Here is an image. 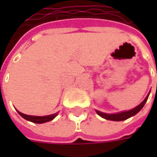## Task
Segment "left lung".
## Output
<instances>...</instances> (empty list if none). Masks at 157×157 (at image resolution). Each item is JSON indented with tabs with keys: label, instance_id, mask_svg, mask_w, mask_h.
Instances as JSON below:
<instances>
[{
	"label": "left lung",
	"instance_id": "left-lung-1",
	"mask_svg": "<svg viewBox=\"0 0 157 157\" xmlns=\"http://www.w3.org/2000/svg\"><path fill=\"white\" fill-rule=\"evenodd\" d=\"M149 94H147V96L146 97V98L144 99L143 102H142L139 106H137L136 107H134V109L129 110V111H127V112H120V113H117V114H106V113H103V112H101L99 111H97L96 110V112L97 114L99 115L100 117H102L103 118L106 120H109V121H124V120H127L129 117H133L134 115H136L138 112L140 111V110L144 107V106L146 103L147 98H148Z\"/></svg>",
	"mask_w": 157,
	"mask_h": 157
}]
</instances>
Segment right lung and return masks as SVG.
I'll return each instance as SVG.
<instances>
[{"mask_svg":"<svg viewBox=\"0 0 157 157\" xmlns=\"http://www.w3.org/2000/svg\"><path fill=\"white\" fill-rule=\"evenodd\" d=\"M18 114L20 115L21 117L24 118L27 121H32L33 123H36V124H42V123H45V122H48L50 121H52L54 117H56L58 113H54L52 115H49V116H45V117H35V116H29V115L23 114L22 112H18Z\"/></svg>","mask_w":157,"mask_h":157,"instance_id":"obj_1","label":"right lung"}]
</instances>
